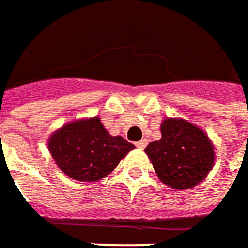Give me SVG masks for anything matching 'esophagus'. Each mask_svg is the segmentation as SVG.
<instances>
[{
  "instance_id": "34e87169",
  "label": "esophagus",
  "mask_w": 248,
  "mask_h": 248,
  "mask_svg": "<svg viewBox=\"0 0 248 248\" xmlns=\"http://www.w3.org/2000/svg\"><path fill=\"white\" fill-rule=\"evenodd\" d=\"M146 146H147V140L146 139H141L140 141L136 143V147H139V149H144Z\"/></svg>"
}]
</instances>
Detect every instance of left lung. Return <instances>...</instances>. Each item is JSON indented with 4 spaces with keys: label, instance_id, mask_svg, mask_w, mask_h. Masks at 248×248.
Segmentation results:
<instances>
[{
    "label": "left lung",
    "instance_id": "1",
    "mask_svg": "<svg viewBox=\"0 0 248 248\" xmlns=\"http://www.w3.org/2000/svg\"><path fill=\"white\" fill-rule=\"evenodd\" d=\"M161 139L146 147L157 177L174 189L197 186L215 163V149L208 135L180 118L161 124Z\"/></svg>",
    "mask_w": 248,
    "mask_h": 248
}]
</instances>
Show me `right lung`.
I'll use <instances>...</instances> for the list:
<instances>
[{"instance_id":"add662e5","label":"right lung","mask_w":248,"mask_h":248,"mask_svg":"<svg viewBox=\"0 0 248 248\" xmlns=\"http://www.w3.org/2000/svg\"><path fill=\"white\" fill-rule=\"evenodd\" d=\"M49 152L67 177L99 181L113 171L135 146L110 136L98 116L64 124L49 138Z\"/></svg>"}]
</instances>
